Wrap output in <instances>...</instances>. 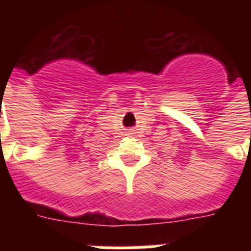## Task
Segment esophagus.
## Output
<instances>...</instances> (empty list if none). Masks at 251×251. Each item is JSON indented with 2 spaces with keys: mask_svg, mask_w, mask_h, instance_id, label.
<instances>
[{
  "mask_svg": "<svg viewBox=\"0 0 251 251\" xmlns=\"http://www.w3.org/2000/svg\"><path fill=\"white\" fill-rule=\"evenodd\" d=\"M129 134H131V133H129Z\"/></svg>",
  "mask_w": 251,
  "mask_h": 251,
  "instance_id": "34e87169",
  "label": "esophagus"
}]
</instances>
